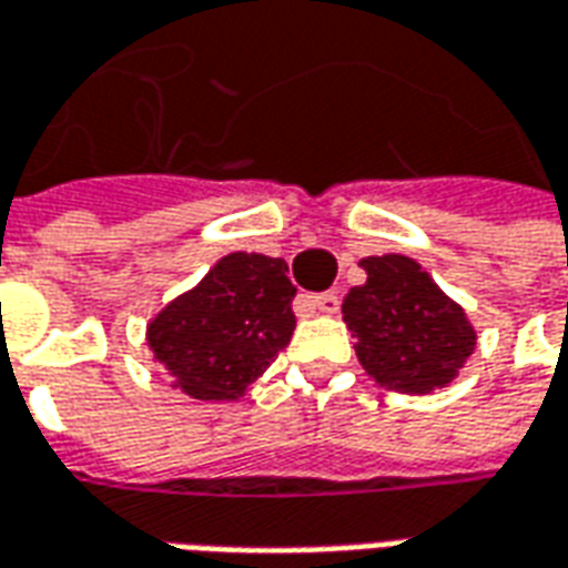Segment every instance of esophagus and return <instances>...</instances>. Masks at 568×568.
<instances>
[{"mask_svg":"<svg viewBox=\"0 0 568 568\" xmlns=\"http://www.w3.org/2000/svg\"><path fill=\"white\" fill-rule=\"evenodd\" d=\"M301 301H304V304H307L311 311L328 313V316H332V313H338V307H341V301H338V295H335V292H323V295H304Z\"/></svg>","mask_w":568,"mask_h":568,"instance_id":"esophagus-1","label":"esophagus"}]
</instances>
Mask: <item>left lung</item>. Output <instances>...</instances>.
Returning <instances> with one entry per match:
<instances>
[{
  "mask_svg": "<svg viewBox=\"0 0 568 568\" xmlns=\"http://www.w3.org/2000/svg\"><path fill=\"white\" fill-rule=\"evenodd\" d=\"M366 283L353 285L341 313L356 338V359L381 387L430 394L458 378L477 347V328L415 257L359 261Z\"/></svg>",
  "mask_w": 568,
  "mask_h": 568,
  "instance_id": "left-lung-1",
  "label": "left lung"
}]
</instances>
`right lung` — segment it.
Returning a JSON list of instances; mask_svg holds the SVG:
<instances>
[{"label":"right lung","mask_w":568,"mask_h":568,"mask_svg":"<svg viewBox=\"0 0 568 568\" xmlns=\"http://www.w3.org/2000/svg\"><path fill=\"white\" fill-rule=\"evenodd\" d=\"M295 292L283 257L230 252L150 320L146 344L181 394L240 399L292 341Z\"/></svg>","instance_id":"1"}]
</instances>
